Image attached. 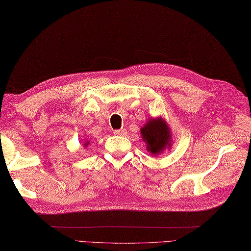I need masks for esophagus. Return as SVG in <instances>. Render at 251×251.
Returning <instances> with one entry per match:
<instances>
[{"label":"esophagus","instance_id":"34e87169","mask_svg":"<svg viewBox=\"0 0 251 251\" xmlns=\"http://www.w3.org/2000/svg\"><path fill=\"white\" fill-rule=\"evenodd\" d=\"M126 128H120V130H115L114 135H119V136H126Z\"/></svg>","mask_w":251,"mask_h":251}]
</instances>
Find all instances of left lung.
Returning <instances> with one entry per match:
<instances>
[{
  "instance_id": "left-lung-1",
  "label": "left lung",
  "mask_w": 251,
  "mask_h": 251,
  "mask_svg": "<svg viewBox=\"0 0 251 251\" xmlns=\"http://www.w3.org/2000/svg\"><path fill=\"white\" fill-rule=\"evenodd\" d=\"M141 135L148 146V150L154 155L164 151L167 146L170 147V131L162 119H150V121L141 128Z\"/></svg>"
}]
</instances>
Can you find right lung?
<instances>
[{
    "mask_svg": "<svg viewBox=\"0 0 251 251\" xmlns=\"http://www.w3.org/2000/svg\"><path fill=\"white\" fill-rule=\"evenodd\" d=\"M85 145H87V142H86V144H85Z\"/></svg>",
    "mask_w": 251,
    "mask_h": 251,
    "instance_id": "right-lung-1",
    "label": "right lung"
}]
</instances>
